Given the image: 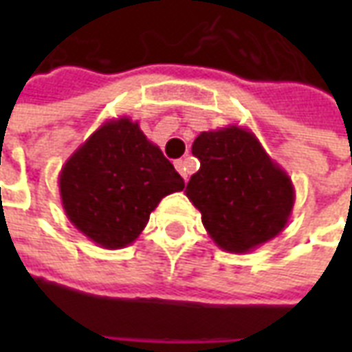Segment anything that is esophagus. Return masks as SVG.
Listing matches in <instances>:
<instances>
[{"mask_svg":"<svg viewBox=\"0 0 352 352\" xmlns=\"http://www.w3.org/2000/svg\"><path fill=\"white\" fill-rule=\"evenodd\" d=\"M175 168H177V171H179V173L183 175L184 181H188V171H186V164H184V160H177Z\"/></svg>","mask_w":352,"mask_h":352,"instance_id":"1","label":"esophagus"}]
</instances>
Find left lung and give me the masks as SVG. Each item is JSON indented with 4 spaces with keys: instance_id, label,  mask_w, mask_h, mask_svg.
Returning <instances> with one entry per match:
<instances>
[{
    "instance_id": "8db88e82",
    "label": "left lung",
    "mask_w": 352,
    "mask_h": 352,
    "mask_svg": "<svg viewBox=\"0 0 352 352\" xmlns=\"http://www.w3.org/2000/svg\"><path fill=\"white\" fill-rule=\"evenodd\" d=\"M192 154L199 169L184 192L222 251L243 254L285 230L294 207V184L251 130L232 124L201 131Z\"/></svg>"
}]
</instances>
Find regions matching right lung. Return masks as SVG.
Listing matches in <instances>:
<instances>
[{
	"label": "right lung",
	"instance_id": "right-lung-1",
	"mask_svg": "<svg viewBox=\"0 0 352 352\" xmlns=\"http://www.w3.org/2000/svg\"><path fill=\"white\" fill-rule=\"evenodd\" d=\"M58 186L75 228L103 249H122L184 181L139 124L120 116L101 124L67 158Z\"/></svg>",
	"mask_w": 352,
	"mask_h": 352
}]
</instances>
